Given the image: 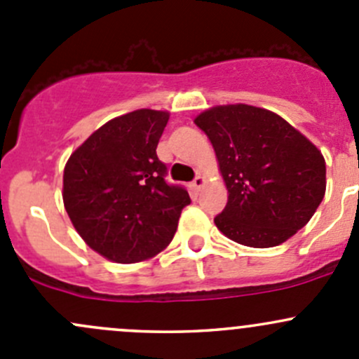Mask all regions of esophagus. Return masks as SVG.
<instances>
[{"label":"esophagus","instance_id":"esophagus-1","mask_svg":"<svg viewBox=\"0 0 359 359\" xmlns=\"http://www.w3.org/2000/svg\"><path fill=\"white\" fill-rule=\"evenodd\" d=\"M203 186H205V179H203L201 175H198L196 179L193 180V187H194V191H200Z\"/></svg>","mask_w":359,"mask_h":359}]
</instances>
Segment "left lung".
<instances>
[{
  "label": "left lung",
  "mask_w": 359,
  "mask_h": 359,
  "mask_svg": "<svg viewBox=\"0 0 359 359\" xmlns=\"http://www.w3.org/2000/svg\"><path fill=\"white\" fill-rule=\"evenodd\" d=\"M215 149L227 205L213 219L229 240L269 248L302 229L327 189L321 151L281 116L247 104L194 119Z\"/></svg>",
  "instance_id": "obj_1"
}]
</instances>
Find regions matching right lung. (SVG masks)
I'll return each instance as SVG.
<instances>
[{
	"mask_svg": "<svg viewBox=\"0 0 359 359\" xmlns=\"http://www.w3.org/2000/svg\"><path fill=\"white\" fill-rule=\"evenodd\" d=\"M166 111L118 116L92 133L64 168V206L90 248L118 264L154 257L168 247L180 212L191 203L165 180L156 147Z\"/></svg>",
	"mask_w": 359,
	"mask_h": 359,
	"instance_id": "right-lung-1",
	"label": "right lung"
}]
</instances>
